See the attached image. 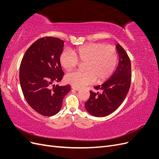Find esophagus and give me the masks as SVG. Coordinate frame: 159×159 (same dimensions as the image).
Instances as JSON below:
<instances>
[{"label":"esophagus","instance_id":"1","mask_svg":"<svg viewBox=\"0 0 159 159\" xmlns=\"http://www.w3.org/2000/svg\"><path fill=\"white\" fill-rule=\"evenodd\" d=\"M71 89H73L74 90H75V91H79L80 90L79 88H76V87H74V86H72Z\"/></svg>","mask_w":159,"mask_h":159}]
</instances>
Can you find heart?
Instances as JSON below:
<instances>
[{
  "mask_svg": "<svg viewBox=\"0 0 159 159\" xmlns=\"http://www.w3.org/2000/svg\"><path fill=\"white\" fill-rule=\"evenodd\" d=\"M60 63L65 70L70 71L84 64V72H73L66 75L65 80L76 88H82L96 80L102 83L109 79L117 68L119 54L113 46L102 43H92L80 47L75 52L64 50L60 55Z\"/></svg>",
  "mask_w": 159,
  "mask_h": 159,
  "instance_id": "heart-1",
  "label": "heart"
}]
</instances>
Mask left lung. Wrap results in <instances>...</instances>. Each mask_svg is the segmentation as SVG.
<instances>
[{"label":"left lung","mask_w":159,"mask_h":159,"mask_svg":"<svg viewBox=\"0 0 159 159\" xmlns=\"http://www.w3.org/2000/svg\"><path fill=\"white\" fill-rule=\"evenodd\" d=\"M119 61L117 70L106 82L94 87L100 92L89 91V99L85 103L87 111L95 117H105L114 112L123 102L131 81V60L127 52L117 45Z\"/></svg>","instance_id":"left-lung-1"}]
</instances>
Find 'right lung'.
<instances>
[{
  "mask_svg": "<svg viewBox=\"0 0 159 159\" xmlns=\"http://www.w3.org/2000/svg\"><path fill=\"white\" fill-rule=\"evenodd\" d=\"M64 44L57 38H41L28 48L21 61L19 79L23 95L28 105L44 116L58 113L71 89L70 85L52 88L64 75L59 60Z\"/></svg>",
  "mask_w": 159,
  "mask_h": 159,
  "instance_id": "right-lung-1",
  "label": "right lung"
}]
</instances>
